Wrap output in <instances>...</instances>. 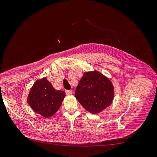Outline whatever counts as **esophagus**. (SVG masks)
Wrapping results in <instances>:
<instances>
[{"instance_id":"esophagus-1","label":"esophagus","mask_w":157,"mask_h":157,"mask_svg":"<svg viewBox=\"0 0 157 157\" xmlns=\"http://www.w3.org/2000/svg\"><path fill=\"white\" fill-rule=\"evenodd\" d=\"M65 93H66L67 95H71L72 94V90H65Z\"/></svg>"}]
</instances>
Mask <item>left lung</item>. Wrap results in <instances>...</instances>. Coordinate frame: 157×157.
<instances>
[{
	"mask_svg": "<svg viewBox=\"0 0 157 157\" xmlns=\"http://www.w3.org/2000/svg\"><path fill=\"white\" fill-rule=\"evenodd\" d=\"M112 82L97 71L84 73L76 88L75 96L88 112L97 114L106 109L114 98Z\"/></svg>",
	"mask_w": 157,
	"mask_h": 157,
	"instance_id": "left-lung-1",
	"label": "left lung"
}]
</instances>
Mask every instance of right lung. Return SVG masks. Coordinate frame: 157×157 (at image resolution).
<instances>
[{
  "label": "right lung",
  "instance_id": "add662e5",
  "mask_svg": "<svg viewBox=\"0 0 157 157\" xmlns=\"http://www.w3.org/2000/svg\"><path fill=\"white\" fill-rule=\"evenodd\" d=\"M65 95L64 91L54 89L51 82L43 78L31 87L27 102L34 112L48 118L59 110Z\"/></svg>",
  "mask_w": 157,
  "mask_h": 157
}]
</instances>
